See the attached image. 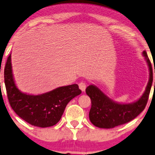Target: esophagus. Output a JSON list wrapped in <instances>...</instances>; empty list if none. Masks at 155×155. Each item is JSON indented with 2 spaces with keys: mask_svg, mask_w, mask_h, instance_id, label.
<instances>
[{
  "mask_svg": "<svg viewBox=\"0 0 155 155\" xmlns=\"http://www.w3.org/2000/svg\"><path fill=\"white\" fill-rule=\"evenodd\" d=\"M79 89L81 90L82 91H85L86 90V87H87V85L84 82H81V83L79 84Z\"/></svg>",
  "mask_w": 155,
  "mask_h": 155,
  "instance_id": "esophagus-1",
  "label": "esophagus"
}]
</instances>
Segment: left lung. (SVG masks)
<instances>
[{
    "label": "left lung",
    "instance_id": "8db88e82",
    "mask_svg": "<svg viewBox=\"0 0 155 155\" xmlns=\"http://www.w3.org/2000/svg\"><path fill=\"white\" fill-rule=\"evenodd\" d=\"M142 54L147 63L150 78L145 91L137 101L132 103L121 104L113 101L94 84L86 89V93L91 101L89 119L94 126L99 128L111 129L126 124L136 118L145 108L153 81V73L147 52L144 51Z\"/></svg>",
    "mask_w": 155,
    "mask_h": 155
}]
</instances>
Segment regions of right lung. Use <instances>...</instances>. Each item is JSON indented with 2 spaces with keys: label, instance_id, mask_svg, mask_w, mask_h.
I'll use <instances>...</instances> for the list:
<instances>
[{
  "label": "right lung",
  "instance_id": "1",
  "mask_svg": "<svg viewBox=\"0 0 155 155\" xmlns=\"http://www.w3.org/2000/svg\"><path fill=\"white\" fill-rule=\"evenodd\" d=\"M4 80L8 99L13 111L26 122L42 128L57 124L67 104L81 93L77 84L58 87L38 95L23 93L15 83L11 54L5 66Z\"/></svg>",
  "mask_w": 155,
  "mask_h": 155
}]
</instances>
